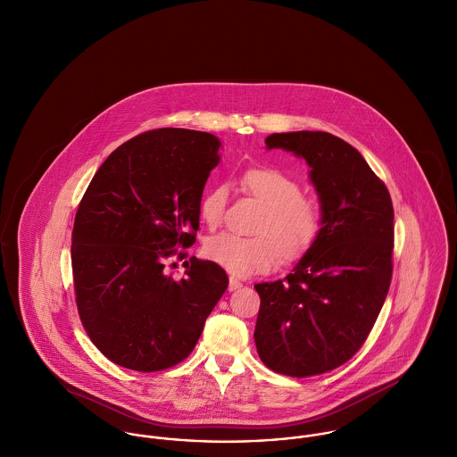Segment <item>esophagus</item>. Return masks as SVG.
Masks as SVG:
<instances>
[{
    "label": "esophagus",
    "instance_id": "1",
    "mask_svg": "<svg viewBox=\"0 0 457 457\" xmlns=\"http://www.w3.org/2000/svg\"><path fill=\"white\" fill-rule=\"evenodd\" d=\"M238 287H242V282H240L237 277H229V286H228V289H229V291H235V289H238Z\"/></svg>",
    "mask_w": 457,
    "mask_h": 457
}]
</instances>
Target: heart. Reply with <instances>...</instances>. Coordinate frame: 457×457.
<instances>
[{"label": "heart", "instance_id": "1", "mask_svg": "<svg viewBox=\"0 0 457 457\" xmlns=\"http://www.w3.org/2000/svg\"><path fill=\"white\" fill-rule=\"evenodd\" d=\"M244 188L265 204L256 226L260 235L238 237L219 233L206 240L204 256L237 277L263 274L280 262L300 260L318 242L323 229V212L316 199L300 194V185L286 173L258 166L242 177ZM228 192L224 185L212 187L201 199V220L217 228L224 217Z\"/></svg>", "mask_w": 457, "mask_h": 457}]
</instances>
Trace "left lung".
<instances>
[{
  "mask_svg": "<svg viewBox=\"0 0 457 457\" xmlns=\"http://www.w3.org/2000/svg\"><path fill=\"white\" fill-rule=\"evenodd\" d=\"M265 143L309 164L323 229L291 274L254 286L262 298L258 355L286 376L323 374L361 350L386 298L392 199L361 152L337 136L300 130L272 134Z\"/></svg>",
  "mask_w": 457,
  "mask_h": 457,
  "instance_id": "1",
  "label": "left lung"
}]
</instances>
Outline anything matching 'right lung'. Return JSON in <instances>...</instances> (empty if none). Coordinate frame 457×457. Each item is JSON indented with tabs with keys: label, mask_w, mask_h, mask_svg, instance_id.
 I'll list each match as a JSON object with an SVG mask.
<instances>
[{
	"label": "right lung",
	"mask_w": 457,
	"mask_h": 457,
	"mask_svg": "<svg viewBox=\"0 0 457 457\" xmlns=\"http://www.w3.org/2000/svg\"><path fill=\"white\" fill-rule=\"evenodd\" d=\"M220 141L188 129H157L118 146L88 185L72 231L79 318L114 364L154 372L185 361L228 287L213 262L190 258L185 278L164 272L190 247Z\"/></svg>",
	"instance_id": "1"
}]
</instances>
